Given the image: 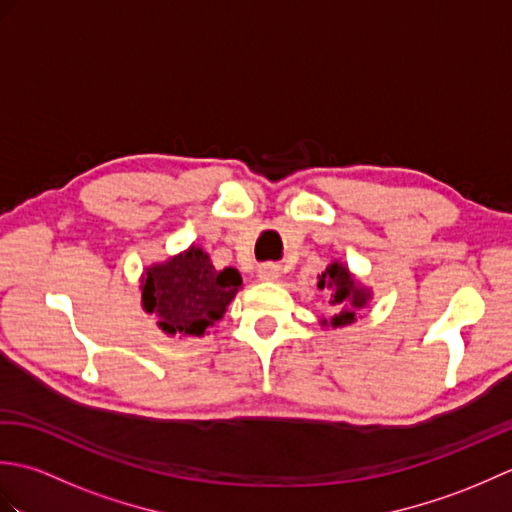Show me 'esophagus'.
<instances>
[{
    "label": "esophagus",
    "mask_w": 512,
    "mask_h": 512,
    "mask_svg": "<svg viewBox=\"0 0 512 512\" xmlns=\"http://www.w3.org/2000/svg\"><path fill=\"white\" fill-rule=\"evenodd\" d=\"M257 277L262 281H277L279 279V266L277 264H262L257 268Z\"/></svg>",
    "instance_id": "34e87169"
}]
</instances>
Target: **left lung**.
Here are the masks:
<instances>
[{
    "label": "left lung",
    "instance_id": "left-lung-1",
    "mask_svg": "<svg viewBox=\"0 0 512 512\" xmlns=\"http://www.w3.org/2000/svg\"><path fill=\"white\" fill-rule=\"evenodd\" d=\"M319 290H325L330 297V306H332V317L330 319H321L323 328H345V325H352L361 310H365L372 301V288H367L365 284L358 281V277L352 273L339 259L328 264V268L319 275Z\"/></svg>",
    "mask_w": 512,
    "mask_h": 512
}]
</instances>
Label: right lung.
<instances>
[{"mask_svg": "<svg viewBox=\"0 0 512 512\" xmlns=\"http://www.w3.org/2000/svg\"><path fill=\"white\" fill-rule=\"evenodd\" d=\"M239 288L242 275L235 268L215 270L209 253L191 244L145 268L140 303L167 336H204L224 317Z\"/></svg>", "mask_w": 512, "mask_h": 512, "instance_id": "1", "label": "right lung"}]
</instances>
